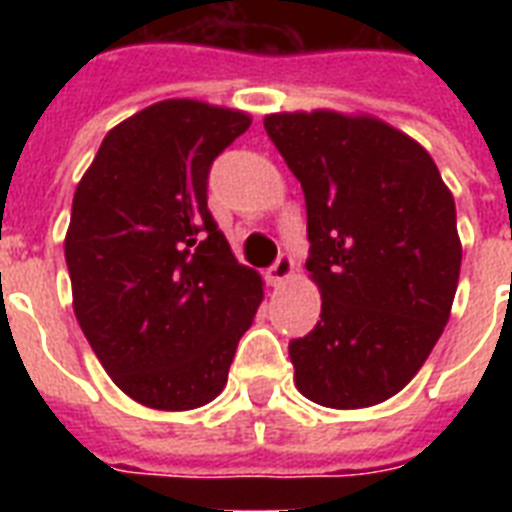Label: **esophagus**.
<instances>
[{"label":"esophagus","instance_id":"34e87169","mask_svg":"<svg viewBox=\"0 0 512 512\" xmlns=\"http://www.w3.org/2000/svg\"><path fill=\"white\" fill-rule=\"evenodd\" d=\"M292 273H295V263H292V255H279V260L268 268V281H271L273 287H279L287 279H292Z\"/></svg>","mask_w":512,"mask_h":512}]
</instances>
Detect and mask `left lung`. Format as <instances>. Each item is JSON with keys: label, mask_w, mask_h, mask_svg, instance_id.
<instances>
[{"label": "left lung", "mask_w": 512, "mask_h": 512, "mask_svg": "<svg viewBox=\"0 0 512 512\" xmlns=\"http://www.w3.org/2000/svg\"><path fill=\"white\" fill-rule=\"evenodd\" d=\"M300 180L321 321L289 342L295 385L332 409L396 396L444 332L460 281L457 209L420 143L372 116H265Z\"/></svg>", "instance_id": "1"}]
</instances>
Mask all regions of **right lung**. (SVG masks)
<instances>
[{
  "label": "right lung",
  "mask_w": 512,
  "mask_h": 512,
  "mask_svg": "<svg viewBox=\"0 0 512 512\" xmlns=\"http://www.w3.org/2000/svg\"><path fill=\"white\" fill-rule=\"evenodd\" d=\"M249 124L231 108L162 100L116 124L76 185V321L111 380L151 409L220 396L263 300L207 209L209 167Z\"/></svg>",
  "instance_id": "1"
}]
</instances>
